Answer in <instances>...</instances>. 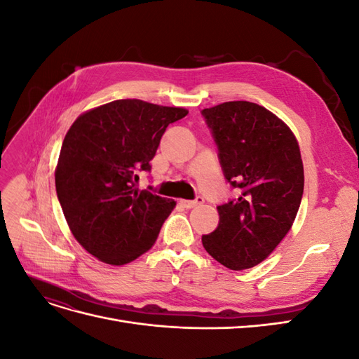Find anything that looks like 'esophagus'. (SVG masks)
Returning <instances> with one entry per match:
<instances>
[{"instance_id": "34e87169", "label": "esophagus", "mask_w": 359, "mask_h": 359, "mask_svg": "<svg viewBox=\"0 0 359 359\" xmlns=\"http://www.w3.org/2000/svg\"><path fill=\"white\" fill-rule=\"evenodd\" d=\"M180 203H181V206H184V208H187V210H191V208H194V206H198V205H202L203 203V198H196L194 201H180Z\"/></svg>"}]
</instances>
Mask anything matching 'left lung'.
<instances>
[{
    "instance_id": "obj_1",
    "label": "left lung",
    "mask_w": 359,
    "mask_h": 359,
    "mask_svg": "<svg viewBox=\"0 0 359 359\" xmlns=\"http://www.w3.org/2000/svg\"><path fill=\"white\" fill-rule=\"evenodd\" d=\"M224 178L240 196L217 206L220 220L202 244L217 262L241 271L265 260L295 222L304 191L299 145L281 119L252 102L203 109Z\"/></svg>"
}]
</instances>
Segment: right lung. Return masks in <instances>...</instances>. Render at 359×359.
<instances>
[{"instance_id":"add662e5","label":"right lung","mask_w":359,"mask_h":359,"mask_svg":"<svg viewBox=\"0 0 359 359\" xmlns=\"http://www.w3.org/2000/svg\"><path fill=\"white\" fill-rule=\"evenodd\" d=\"M184 107L115 100L76 118L64 137L55 187L73 236L109 265H126L154 245L177 202L139 190L166 127Z\"/></svg>"}]
</instances>
